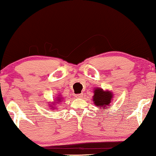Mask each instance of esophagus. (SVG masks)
<instances>
[{
	"mask_svg": "<svg viewBox=\"0 0 156 156\" xmlns=\"http://www.w3.org/2000/svg\"><path fill=\"white\" fill-rule=\"evenodd\" d=\"M83 97V93H80V94H76V98H82Z\"/></svg>",
	"mask_w": 156,
	"mask_h": 156,
	"instance_id": "obj_1",
	"label": "esophagus"
}]
</instances>
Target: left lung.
Wrapping results in <instances>:
<instances>
[{
	"mask_svg": "<svg viewBox=\"0 0 156 156\" xmlns=\"http://www.w3.org/2000/svg\"><path fill=\"white\" fill-rule=\"evenodd\" d=\"M112 97L111 92L108 91L105 92L101 88L100 89L97 88V89L94 90L93 101H94L95 105L98 106V108H106V106H108Z\"/></svg>",
	"mask_w": 156,
	"mask_h": 156,
	"instance_id": "8db88e82",
	"label": "left lung"
}]
</instances>
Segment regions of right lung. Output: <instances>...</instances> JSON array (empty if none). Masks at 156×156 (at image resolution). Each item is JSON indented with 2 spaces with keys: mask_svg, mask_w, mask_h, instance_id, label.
Segmentation results:
<instances>
[{
  "mask_svg": "<svg viewBox=\"0 0 156 156\" xmlns=\"http://www.w3.org/2000/svg\"><path fill=\"white\" fill-rule=\"evenodd\" d=\"M59 99H60V98H59ZM57 101H58V102H59L60 101V99H57ZM57 102V101H56Z\"/></svg>",
  "mask_w": 156,
  "mask_h": 156,
  "instance_id": "obj_1",
  "label": "right lung"
}]
</instances>
